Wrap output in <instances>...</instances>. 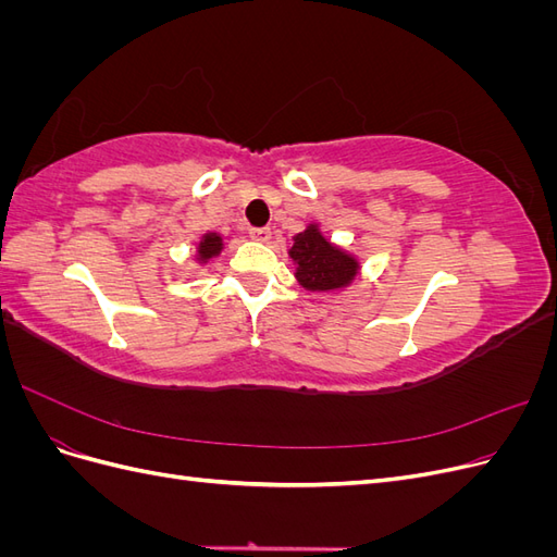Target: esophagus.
Instances as JSON below:
<instances>
[{"label": "esophagus", "mask_w": 557, "mask_h": 557, "mask_svg": "<svg viewBox=\"0 0 557 557\" xmlns=\"http://www.w3.org/2000/svg\"><path fill=\"white\" fill-rule=\"evenodd\" d=\"M250 237L256 242H269V239H272V230H269V227H250Z\"/></svg>", "instance_id": "34e87169"}]
</instances>
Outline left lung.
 <instances>
[{
    "label": "left lung",
    "instance_id": "obj_1",
    "mask_svg": "<svg viewBox=\"0 0 557 557\" xmlns=\"http://www.w3.org/2000/svg\"><path fill=\"white\" fill-rule=\"evenodd\" d=\"M290 258L297 264V281L309 290L344 288L358 272V262L334 248L313 225L297 234Z\"/></svg>",
    "mask_w": 557,
    "mask_h": 557
}]
</instances>
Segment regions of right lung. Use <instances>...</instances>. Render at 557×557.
<instances>
[{"label":"right lung","mask_w":557,"mask_h":557,"mask_svg":"<svg viewBox=\"0 0 557 557\" xmlns=\"http://www.w3.org/2000/svg\"><path fill=\"white\" fill-rule=\"evenodd\" d=\"M221 248H223V239L218 237V234H207V237L199 242V260L207 262L209 258L218 256V252H221Z\"/></svg>","instance_id":"add662e5"}]
</instances>
